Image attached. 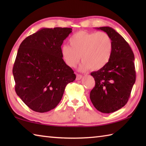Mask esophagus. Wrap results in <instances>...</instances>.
<instances>
[{
	"label": "esophagus",
	"instance_id": "obj_1",
	"mask_svg": "<svg viewBox=\"0 0 146 146\" xmlns=\"http://www.w3.org/2000/svg\"><path fill=\"white\" fill-rule=\"evenodd\" d=\"M82 78V75L80 74H76V80H80Z\"/></svg>",
	"mask_w": 146,
	"mask_h": 146
}]
</instances>
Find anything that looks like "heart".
<instances>
[{
    "instance_id": "1",
    "label": "heart",
    "mask_w": 146,
    "mask_h": 146,
    "mask_svg": "<svg viewBox=\"0 0 146 146\" xmlns=\"http://www.w3.org/2000/svg\"><path fill=\"white\" fill-rule=\"evenodd\" d=\"M70 46L65 44L61 48V55L65 63L74 68L82 58L80 66L82 71L99 70L109 61L113 50L111 37L104 32L90 33L80 31L71 37Z\"/></svg>"
}]
</instances>
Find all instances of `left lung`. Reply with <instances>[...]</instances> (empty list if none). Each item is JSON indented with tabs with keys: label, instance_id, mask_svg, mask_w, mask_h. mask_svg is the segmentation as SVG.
Instances as JSON below:
<instances>
[{
	"label": "left lung",
	"instance_id": "1",
	"mask_svg": "<svg viewBox=\"0 0 146 146\" xmlns=\"http://www.w3.org/2000/svg\"><path fill=\"white\" fill-rule=\"evenodd\" d=\"M109 35L113 50L109 61L97 71L91 73L95 81L90 98L94 106L102 113H110L127 103L135 82L134 54L128 42L110 27H97Z\"/></svg>",
	"mask_w": 146,
	"mask_h": 146
}]
</instances>
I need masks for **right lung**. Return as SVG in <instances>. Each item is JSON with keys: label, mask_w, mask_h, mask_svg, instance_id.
<instances>
[{"label": "right lung", "mask_w": 146, "mask_h": 146, "mask_svg": "<svg viewBox=\"0 0 146 146\" xmlns=\"http://www.w3.org/2000/svg\"><path fill=\"white\" fill-rule=\"evenodd\" d=\"M71 32L72 29L68 27L42 28L19 46L12 69L15 90L37 112L56 107L68 83L76 78L61 55V46Z\"/></svg>", "instance_id": "right-lung-1"}]
</instances>
